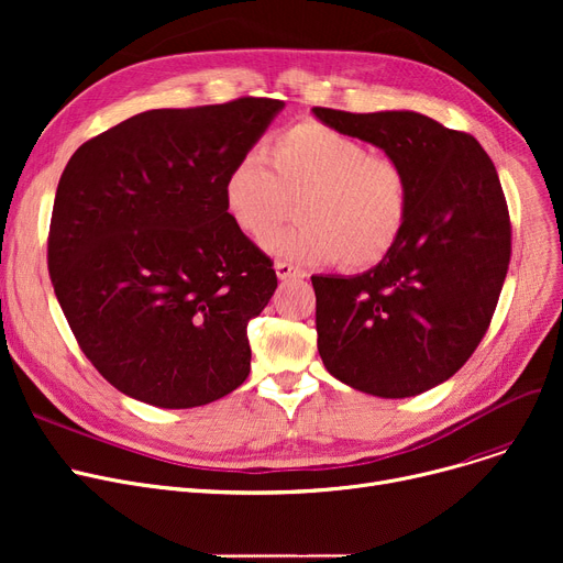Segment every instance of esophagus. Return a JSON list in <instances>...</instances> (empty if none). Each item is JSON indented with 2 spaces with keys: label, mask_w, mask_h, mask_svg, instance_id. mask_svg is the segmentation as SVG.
I'll list each match as a JSON object with an SVG mask.
<instances>
[{
  "label": "esophagus",
  "mask_w": 563,
  "mask_h": 563,
  "mask_svg": "<svg viewBox=\"0 0 563 563\" xmlns=\"http://www.w3.org/2000/svg\"><path fill=\"white\" fill-rule=\"evenodd\" d=\"M276 276L280 280H287V278H301L303 272L299 269V266H294L289 262H276Z\"/></svg>",
  "instance_id": "34e87169"
}]
</instances>
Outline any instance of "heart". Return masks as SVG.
I'll list each match as a JSON object with an SVG mask.
<instances>
[{
	"instance_id": "1",
	"label": "heart",
	"mask_w": 563,
	"mask_h": 563,
	"mask_svg": "<svg viewBox=\"0 0 563 563\" xmlns=\"http://www.w3.org/2000/svg\"><path fill=\"white\" fill-rule=\"evenodd\" d=\"M266 155L244 153L223 177L225 214L251 240H269L301 198V223L269 242L276 255L367 269L395 251L410 219V180L395 157L319 121L280 130Z\"/></svg>"
}]
</instances>
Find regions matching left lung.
Returning <instances> with one entry per match:
<instances>
[{
	"instance_id": "left-lung-1",
	"label": "left lung",
	"mask_w": 563,
	"mask_h": 563,
	"mask_svg": "<svg viewBox=\"0 0 563 563\" xmlns=\"http://www.w3.org/2000/svg\"><path fill=\"white\" fill-rule=\"evenodd\" d=\"M312 113L378 145L410 180L395 251L358 276H312L317 349L361 393L401 399L454 376L484 340L511 260L497 170L475 136L416 111Z\"/></svg>"
}]
</instances>
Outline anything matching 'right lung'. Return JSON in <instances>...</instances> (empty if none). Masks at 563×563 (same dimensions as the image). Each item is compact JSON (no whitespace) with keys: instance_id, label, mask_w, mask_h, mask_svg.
<instances>
[{"instance_id":"add662e5","label":"right lung","mask_w":563,"mask_h":563,"mask_svg":"<svg viewBox=\"0 0 563 563\" xmlns=\"http://www.w3.org/2000/svg\"><path fill=\"white\" fill-rule=\"evenodd\" d=\"M283 107L236 98L143 111L79 145L64 168L49 278L84 356L123 395L194 408L246 380V323L278 278L221 191Z\"/></svg>"}]
</instances>
